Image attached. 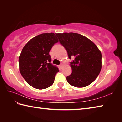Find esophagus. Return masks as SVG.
<instances>
[{"label":"esophagus","mask_w":122,"mask_h":122,"mask_svg":"<svg viewBox=\"0 0 122 122\" xmlns=\"http://www.w3.org/2000/svg\"><path fill=\"white\" fill-rule=\"evenodd\" d=\"M63 63H61V64H60V65L59 66V67H60V68L61 69H62V67H63Z\"/></svg>","instance_id":"1"}]
</instances>
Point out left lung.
Returning a JSON list of instances; mask_svg holds the SVG:
<instances>
[{
    "label": "left lung",
    "instance_id": "8db88e82",
    "mask_svg": "<svg viewBox=\"0 0 122 122\" xmlns=\"http://www.w3.org/2000/svg\"><path fill=\"white\" fill-rule=\"evenodd\" d=\"M59 42L68 52L72 73L66 77L69 84L83 87L97 79L102 68V54L89 39L79 33H56Z\"/></svg>",
    "mask_w": 122,
    "mask_h": 122
}]
</instances>
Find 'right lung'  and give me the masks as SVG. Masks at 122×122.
I'll use <instances>...</instances> for the list:
<instances>
[{"instance_id":"right-lung-1","label":"right lung","mask_w":122,"mask_h":122,"mask_svg":"<svg viewBox=\"0 0 122 122\" xmlns=\"http://www.w3.org/2000/svg\"><path fill=\"white\" fill-rule=\"evenodd\" d=\"M58 39L54 33H42L28 41L19 58L20 73L28 84L42 90L53 84L58 68L51 63L49 54Z\"/></svg>"}]
</instances>
